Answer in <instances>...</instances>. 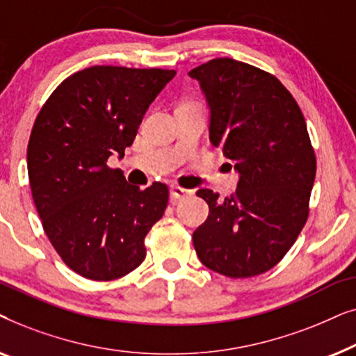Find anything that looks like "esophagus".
<instances>
[{
    "label": "esophagus",
    "instance_id": "1",
    "mask_svg": "<svg viewBox=\"0 0 356 356\" xmlns=\"http://www.w3.org/2000/svg\"><path fill=\"white\" fill-rule=\"evenodd\" d=\"M191 194V191L189 189H184V188H179V186H172V189H170V201L172 202H178L179 199L186 197Z\"/></svg>",
    "mask_w": 356,
    "mask_h": 356
}]
</instances>
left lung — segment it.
Wrapping results in <instances>:
<instances>
[{
  "label": "left lung",
  "instance_id": "1",
  "mask_svg": "<svg viewBox=\"0 0 356 356\" xmlns=\"http://www.w3.org/2000/svg\"><path fill=\"white\" fill-rule=\"evenodd\" d=\"M189 76L199 81L211 108V143L240 175L230 197L197 191L209 217L193 233L194 250L217 274H264L308 220L316 155L305 116L275 76L248 63L216 58Z\"/></svg>",
  "mask_w": 356,
  "mask_h": 356
}]
</instances>
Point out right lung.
Returning <instances> with one entry per match:
<instances>
[{
  "label": "right lung",
  "instance_id": "add662e5",
  "mask_svg": "<svg viewBox=\"0 0 356 356\" xmlns=\"http://www.w3.org/2000/svg\"><path fill=\"white\" fill-rule=\"evenodd\" d=\"M173 70L92 66L48 97L27 145V172L43 230L65 264L86 279H120L145 259L144 238L163 216V183H126L110 155L133 144Z\"/></svg>",
  "mask_w": 356,
  "mask_h": 356
}]
</instances>
